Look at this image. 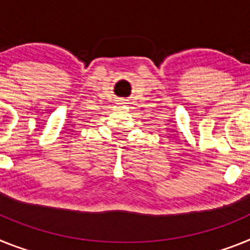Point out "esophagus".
<instances>
[{"label":"esophagus","instance_id":"esophagus-1","mask_svg":"<svg viewBox=\"0 0 250 250\" xmlns=\"http://www.w3.org/2000/svg\"><path fill=\"white\" fill-rule=\"evenodd\" d=\"M123 102H125V99H121V101H119V104H125Z\"/></svg>","mask_w":250,"mask_h":250}]
</instances>
